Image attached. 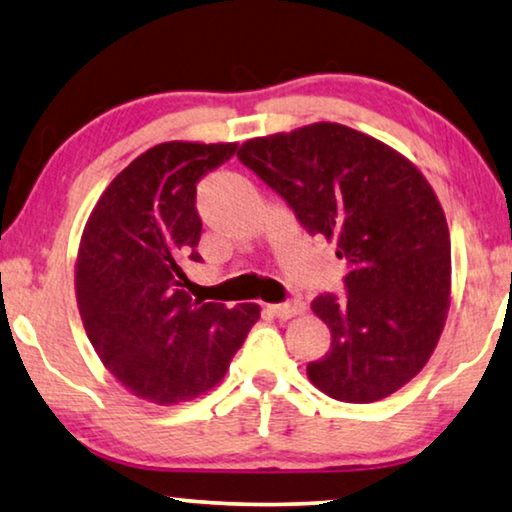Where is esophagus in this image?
<instances>
[{
  "mask_svg": "<svg viewBox=\"0 0 512 512\" xmlns=\"http://www.w3.org/2000/svg\"><path fill=\"white\" fill-rule=\"evenodd\" d=\"M269 310L276 315L278 319H289L294 315H301L305 310V305L301 301H287V303H276V305H269Z\"/></svg>",
  "mask_w": 512,
  "mask_h": 512,
  "instance_id": "34e87169",
  "label": "esophagus"
}]
</instances>
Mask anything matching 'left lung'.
I'll list each match as a JSON object with an SVG mask.
<instances>
[{
  "instance_id": "obj_1",
  "label": "left lung",
  "mask_w": 512,
  "mask_h": 512,
  "mask_svg": "<svg viewBox=\"0 0 512 512\" xmlns=\"http://www.w3.org/2000/svg\"><path fill=\"white\" fill-rule=\"evenodd\" d=\"M236 156L347 259V294L312 301L331 329L312 384L356 404L398 391L437 347L451 294V234L430 183L384 142L326 121L255 137Z\"/></svg>"
}]
</instances>
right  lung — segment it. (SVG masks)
<instances>
[{"label": "right lung", "instance_id": "obj_1", "mask_svg": "<svg viewBox=\"0 0 512 512\" xmlns=\"http://www.w3.org/2000/svg\"><path fill=\"white\" fill-rule=\"evenodd\" d=\"M236 144L163 142L119 172L82 234L75 294L98 358L128 391L156 404L207 393L259 319L255 303L190 299L183 259L202 262L197 183Z\"/></svg>", "mask_w": 512, "mask_h": 512}]
</instances>
